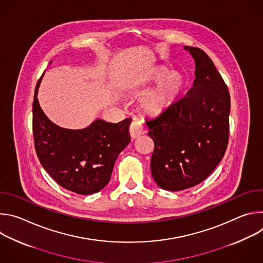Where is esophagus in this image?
<instances>
[{"label": "esophagus", "mask_w": 263, "mask_h": 263, "mask_svg": "<svg viewBox=\"0 0 263 263\" xmlns=\"http://www.w3.org/2000/svg\"><path fill=\"white\" fill-rule=\"evenodd\" d=\"M129 130H130V135H131L132 138H136V137L140 136L143 133L142 124L137 120H135L131 123Z\"/></svg>", "instance_id": "esophagus-1"}]
</instances>
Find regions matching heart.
Returning a JSON list of instances; mask_svg holds the SVG:
<instances>
[{
	"mask_svg": "<svg viewBox=\"0 0 263 263\" xmlns=\"http://www.w3.org/2000/svg\"><path fill=\"white\" fill-rule=\"evenodd\" d=\"M157 88L147 95L142 101V109L148 115L156 116L161 114L174 104L181 95L185 81L180 73L171 71L167 68H160L155 74L154 80L160 82Z\"/></svg>",
	"mask_w": 263,
	"mask_h": 263,
	"instance_id": "heart-1",
	"label": "heart"
}]
</instances>
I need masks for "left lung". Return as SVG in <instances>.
<instances>
[{"label": "left lung", "mask_w": 263, "mask_h": 263, "mask_svg": "<svg viewBox=\"0 0 263 263\" xmlns=\"http://www.w3.org/2000/svg\"><path fill=\"white\" fill-rule=\"evenodd\" d=\"M185 49L196 61L194 86L158 117L145 121L155 144L152 176L171 192L204 181L222 159L229 141L228 86L203 50Z\"/></svg>", "instance_id": "left-lung-1"}]
</instances>
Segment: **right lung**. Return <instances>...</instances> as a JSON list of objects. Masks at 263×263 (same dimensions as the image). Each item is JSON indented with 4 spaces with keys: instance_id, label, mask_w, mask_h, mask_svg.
I'll return each instance as SVG.
<instances>
[{
    "instance_id": "obj_1",
    "label": "right lung",
    "mask_w": 263,
    "mask_h": 263,
    "mask_svg": "<svg viewBox=\"0 0 263 263\" xmlns=\"http://www.w3.org/2000/svg\"><path fill=\"white\" fill-rule=\"evenodd\" d=\"M36 84L33 100L35 151L48 174L63 189L86 196L108 184L119 154L130 142L131 119L118 124L95 121L82 130H69L52 123L44 114Z\"/></svg>"
}]
</instances>
